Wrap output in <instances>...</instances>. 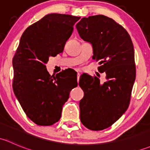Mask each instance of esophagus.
Here are the masks:
<instances>
[{"instance_id":"esophagus-1","label":"esophagus","mask_w":150,"mask_h":150,"mask_svg":"<svg viewBox=\"0 0 150 150\" xmlns=\"http://www.w3.org/2000/svg\"><path fill=\"white\" fill-rule=\"evenodd\" d=\"M80 76H81V74L79 72H78V74H77V81H78V83L80 80Z\"/></svg>"}]
</instances>
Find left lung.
<instances>
[{
	"instance_id": "8db88e82",
	"label": "left lung",
	"mask_w": 150,
	"mask_h": 150,
	"mask_svg": "<svg viewBox=\"0 0 150 150\" xmlns=\"http://www.w3.org/2000/svg\"><path fill=\"white\" fill-rule=\"evenodd\" d=\"M83 40L93 46V59L100 60L96 76L82 75L79 86L84 92L80 101L81 121L88 129L101 131L111 126L126 111L136 78L134 49L128 32L104 15L84 17L76 25Z\"/></svg>"
}]
</instances>
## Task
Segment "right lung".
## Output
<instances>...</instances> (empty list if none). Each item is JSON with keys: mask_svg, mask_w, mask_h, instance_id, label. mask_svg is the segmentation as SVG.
I'll return each instance as SVG.
<instances>
[{"mask_svg": "<svg viewBox=\"0 0 150 150\" xmlns=\"http://www.w3.org/2000/svg\"><path fill=\"white\" fill-rule=\"evenodd\" d=\"M81 17L50 13L29 26L13 57V90L27 116L38 125H51L61 117L77 78L65 70L51 76L46 69L50 57L64 50L73 26Z\"/></svg>", "mask_w": 150, "mask_h": 150, "instance_id": "1", "label": "right lung"}]
</instances>
